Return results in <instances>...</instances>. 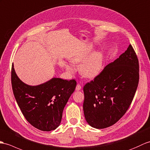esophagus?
Instances as JSON below:
<instances>
[{
  "label": "esophagus",
  "instance_id": "obj_1",
  "mask_svg": "<svg viewBox=\"0 0 150 150\" xmlns=\"http://www.w3.org/2000/svg\"><path fill=\"white\" fill-rule=\"evenodd\" d=\"M81 88H82V87H81V86L80 85V84H77L76 85V91H79V90H81Z\"/></svg>",
  "mask_w": 150,
  "mask_h": 150
}]
</instances>
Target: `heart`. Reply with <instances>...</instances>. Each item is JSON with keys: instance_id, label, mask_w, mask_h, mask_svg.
<instances>
[{"instance_id": "obj_1", "label": "heart", "mask_w": 150, "mask_h": 150, "mask_svg": "<svg viewBox=\"0 0 150 150\" xmlns=\"http://www.w3.org/2000/svg\"><path fill=\"white\" fill-rule=\"evenodd\" d=\"M91 50L92 48L89 47L82 53L76 55L71 59L73 63H81L83 61L80 66V72L88 78H93L98 75L103 66V55L100 52H93L88 58H86ZM66 68L69 72H74L75 70L74 66L72 64H68L66 65Z\"/></svg>"}]
</instances>
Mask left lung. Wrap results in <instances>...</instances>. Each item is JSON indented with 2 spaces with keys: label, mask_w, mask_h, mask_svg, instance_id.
<instances>
[{
  "label": "left lung",
  "mask_w": 150,
  "mask_h": 150,
  "mask_svg": "<svg viewBox=\"0 0 150 150\" xmlns=\"http://www.w3.org/2000/svg\"><path fill=\"white\" fill-rule=\"evenodd\" d=\"M137 55L131 45L83 88V114L90 126L101 129L112 126L127 112L139 79Z\"/></svg>",
  "instance_id": "8db88e82"
}]
</instances>
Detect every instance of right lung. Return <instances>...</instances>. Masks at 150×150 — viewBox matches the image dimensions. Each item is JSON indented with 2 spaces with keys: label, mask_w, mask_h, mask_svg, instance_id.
<instances>
[{
  "label": "right lung",
  "mask_w": 150,
  "mask_h": 150,
  "mask_svg": "<svg viewBox=\"0 0 150 150\" xmlns=\"http://www.w3.org/2000/svg\"><path fill=\"white\" fill-rule=\"evenodd\" d=\"M14 96L27 121L41 131H51L61 123L64 108L74 92L75 80L52 78L38 86L23 82L11 68Z\"/></svg>",
  "instance_id": "1"
}]
</instances>
